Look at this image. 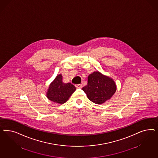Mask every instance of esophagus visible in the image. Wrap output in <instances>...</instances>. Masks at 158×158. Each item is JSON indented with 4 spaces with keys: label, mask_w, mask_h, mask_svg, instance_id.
Segmentation results:
<instances>
[{
    "label": "esophagus",
    "mask_w": 158,
    "mask_h": 158,
    "mask_svg": "<svg viewBox=\"0 0 158 158\" xmlns=\"http://www.w3.org/2000/svg\"><path fill=\"white\" fill-rule=\"evenodd\" d=\"M75 86H76V87L77 88H82V87L81 84H76Z\"/></svg>",
    "instance_id": "34e87169"
}]
</instances>
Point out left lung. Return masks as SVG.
<instances>
[{
  "mask_svg": "<svg viewBox=\"0 0 158 158\" xmlns=\"http://www.w3.org/2000/svg\"><path fill=\"white\" fill-rule=\"evenodd\" d=\"M116 89V84L113 78L98 71H94L88 76V84L82 88L88 98L98 105L109 100Z\"/></svg>",
  "mask_w": 158,
  "mask_h": 158,
  "instance_id": "1",
  "label": "left lung"
}]
</instances>
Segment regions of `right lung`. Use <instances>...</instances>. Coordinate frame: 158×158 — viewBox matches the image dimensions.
I'll use <instances>...</instances> for the list:
<instances>
[{
	"label": "right lung",
	"instance_id": "obj_1",
	"mask_svg": "<svg viewBox=\"0 0 158 158\" xmlns=\"http://www.w3.org/2000/svg\"><path fill=\"white\" fill-rule=\"evenodd\" d=\"M76 88L71 83L63 82V76L59 74L51 82L46 92L49 100L59 104H63L68 101Z\"/></svg>",
	"mask_w": 158,
	"mask_h": 158
}]
</instances>
